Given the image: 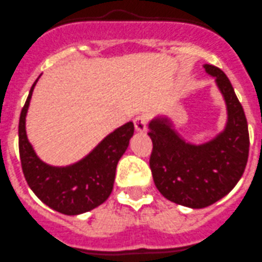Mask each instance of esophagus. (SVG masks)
I'll list each match as a JSON object with an SVG mask.
<instances>
[{"mask_svg":"<svg viewBox=\"0 0 262 262\" xmlns=\"http://www.w3.org/2000/svg\"><path fill=\"white\" fill-rule=\"evenodd\" d=\"M146 123H148V117L145 114H140V116H136L134 118V124H135L136 131H139V133H145Z\"/></svg>","mask_w":262,"mask_h":262,"instance_id":"34e87169","label":"esophagus"}]
</instances>
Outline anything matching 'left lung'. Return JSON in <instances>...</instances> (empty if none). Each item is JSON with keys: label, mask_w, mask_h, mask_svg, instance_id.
Instances as JSON below:
<instances>
[{"label": "left lung", "mask_w": 262, "mask_h": 262, "mask_svg": "<svg viewBox=\"0 0 262 262\" xmlns=\"http://www.w3.org/2000/svg\"><path fill=\"white\" fill-rule=\"evenodd\" d=\"M216 78L228 108V123L223 133L202 145L186 143L166 118L149 123L153 141L149 166L159 193L173 203L204 208L225 196L245 172L250 150V135L243 106L230 81L220 68L204 64Z\"/></svg>", "instance_id": "left-lung-1"}]
</instances>
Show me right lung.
<instances>
[{
  "mask_svg": "<svg viewBox=\"0 0 262 262\" xmlns=\"http://www.w3.org/2000/svg\"><path fill=\"white\" fill-rule=\"evenodd\" d=\"M38 78L29 91L19 119V154L24 178L33 193L52 210L64 215L94 210L113 190L117 163L133 138L134 123L127 122L114 129L77 163L67 167L49 166L36 156L26 133L27 111Z\"/></svg>",
  "mask_w": 262,
  "mask_h": 262,
  "instance_id": "obj_1",
  "label": "right lung"
}]
</instances>
